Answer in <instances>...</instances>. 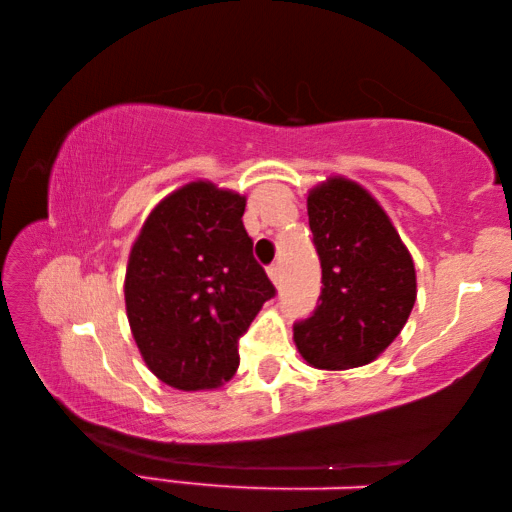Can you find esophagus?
I'll return each instance as SVG.
<instances>
[{"label": "esophagus", "mask_w": 512, "mask_h": 512, "mask_svg": "<svg viewBox=\"0 0 512 512\" xmlns=\"http://www.w3.org/2000/svg\"><path fill=\"white\" fill-rule=\"evenodd\" d=\"M266 273H268V277H271L275 284L280 282V264H271V266L266 268Z\"/></svg>", "instance_id": "esophagus-1"}]
</instances>
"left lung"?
I'll return each mask as SVG.
<instances>
[{"mask_svg":"<svg viewBox=\"0 0 512 512\" xmlns=\"http://www.w3.org/2000/svg\"><path fill=\"white\" fill-rule=\"evenodd\" d=\"M307 214L323 289L311 316L293 323V341L314 368L366 366L409 320L413 259L386 212L352 180L332 178L311 189Z\"/></svg>","mask_w":512,"mask_h":512,"instance_id":"1","label":"left lung"}]
</instances>
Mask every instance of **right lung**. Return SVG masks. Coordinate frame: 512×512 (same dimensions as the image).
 I'll list each match as a JSON object with an SVG mask.
<instances>
[{
    "label": "right lung",
    "instance_id": "right-lung-1",
    "mask_svg": "<svg viewBox=\"0 0 512 512\" xmlns=\"http://www.w3.org/2000/svg\"><path fill=\"white\" fill-rule=\"evenodd\" d=\"M246 198L189 183L149 214L126 268V314L164 384L203 391L239 366V339L275 296L244 228Z\"/></svg>",
    "mask_w": 512,
    "mask_h": 512
}]
</instances>
